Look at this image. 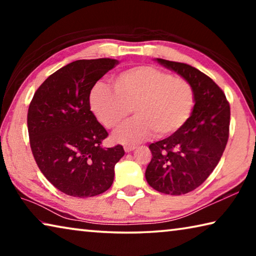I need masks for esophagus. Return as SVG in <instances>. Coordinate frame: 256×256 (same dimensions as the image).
Here are the masks:
<instances>
[{
	"label": "esophagus",
	"instance_id": "obj_1",
	"mask_svg": "<svg viewBox=\"0 0 256 256\" xmlns=\"http://www.w3.org/2000/svg\"><path fill=\"white\" fill-rule=\"evenodd\" d=\"M134 149H136V146H124L125 152H131V151H133Z\"/></svg>",
	"mask_w": 256,
	"mask_h": 256
}]
</instances>
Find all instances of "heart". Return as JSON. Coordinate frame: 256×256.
Segmentation results:
<instances>
[{
  "label": "heart",
  "instance_id": "b5f03b06",
  "mask_svg": "<svg viewBox=\"0 0 256 256\" xmlns=\"http://www.w3.org/2000/svg\"><path fill=\"white\" fill-rule=\"evenodd\" d=\"M114 89L104 84L92 86L90 107L107 128H116L131 112L130 120L112 138L125 144L172 136L184 126L196 105V94L188 80L151 66L128 68L112 78Z\"/></svg>",
  "mask_w": 256,
  "mask_h": 256
}]
</instances>
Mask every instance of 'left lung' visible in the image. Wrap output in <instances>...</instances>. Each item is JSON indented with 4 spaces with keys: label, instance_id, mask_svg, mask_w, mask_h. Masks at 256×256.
Listing matches in <instances>:
<instances>
[{
    "label": "left lung",
    "instance_id": "left-lung-1",
    "mask_svg": "<svg viewBox=\"0 0 256 256\" xmlns=\"http://www.w3.org/2000/svg\"><path fill=\"white\" fill-rule=\"evenodd\" d=\"M156 60L188 80L196 94L192 115L180 131L149 146L146 180L158 192L182 196L198 188L218 164L229 136L230 107L216 82L185 63Z\"/></svg>",
    "mask_w": 256,
    "mask_h": 256
}]
</instances>
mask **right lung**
Returning <instances> with one entry per match:
<instances>
[{"label": "right lung", "instance_id": "obj_1", "mask_svg": "<svg viewBox=\"0 0 256 256\" xmlns=\"http://www.w3.org/2000/svg\"><path fill=\"white\" fill-rule=\"evenodd\" d=\"M118 60H79L42 82L28 110V133L34 158L44 176L60 192L76 198L102 194L114 180L122 146H102L108 133L90 110L89 94Z\"/></svg>", "mask_w": 256, "mask_h": 256}]
</instances>
